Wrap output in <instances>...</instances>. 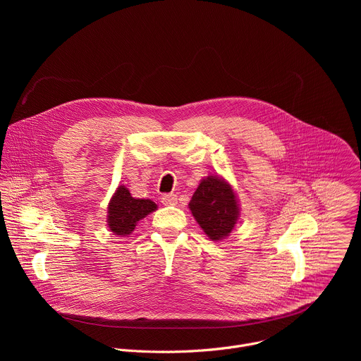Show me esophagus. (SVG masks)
Returning <instances> with one entry per match:
<instances>
[{"label": "esophagus", "instance_id": "1", "mask_svg": "<svg viewBox=\"0 0 361 361\" xmlns=\"http://www.w3.org/2000/svg\"><path fill=\"white\" fill-rule=\"evenodd\" d=\"M161 202L164 205H176L177 204V195L176 194H163Z\"/></svg>", "mask_w": 361, "mask_h": 361}]
</instances>
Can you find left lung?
<instances>
[{
	"mask_svg": "<svg viewBox=\"0 0 361 361\" xmlns=\"http://www.w3.org/2000/svg\"><path fill=\"white\" fill-rule=\"evenodd\" d=\"M188 205L200 227L214 241L227 237L238 220V205L230 184L214 176L200 183Z\"/></svg>",
	"mask_w": 361,
	"mask_h": 361,
	"instance_id": "1",
	"label": "left lung"
}]
</instances>
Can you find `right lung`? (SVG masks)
<instances>
[{"label": "right lung", "instance_id": "right-lung-1", "mask_svg": "<svg viewBox=\"0 0 361 361\" xmlns=\"http://www.w3.org/2000/svg\"><path fill=\"white\" fill-rule=\"evenodd\" d=\"M154 210H157L156 202L134 198L124 185H120L109 205V227L114 234L126 237L134 231L141 219Z\"/></svg>", "mask_w": 361, "mask_h": 361}]
</instances>
